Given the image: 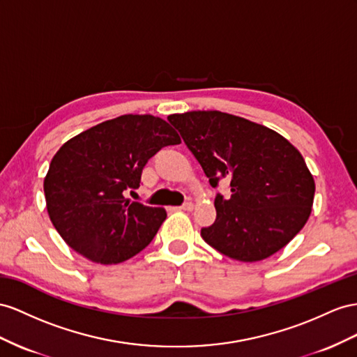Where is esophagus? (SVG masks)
<instances>
[{
    "mask_svg": "<svg viewBox=\"0 0 357 357\" xmlns=\"http://www.w3.org/2000/svg\"><path fill=\"white\" fill-rule=\"evenodd\" d=\"M193 208H195L193 204H191V202H185L184 205L178 206L176 209H179V211H193Z\"/></svg>",
    "mask_w": 357,
    "mask_h": 357,
    "instance_id": "34e87169",
    "label": "esophagus"
}]
</instances>
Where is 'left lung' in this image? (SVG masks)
Returning <instances> with one entry per match:
<instances>
[{"label":"left lung","mask_w":357,"mask_h":357,"mask_svg":"<svg viewBox=\"0 0 357 357\" xmlns=\"http://www.w3.org/2000/svg\"><path fill=\"white\" fill-rule=\"evenodd\" d=\"M217 195L215 222L200 235L211 248L241 262L262 261L294 238L312 211L315 182L301 153L285 137L244 117L217 112L170 114Z\"/></svg>","instance_id":"obj_1"}]
</instances>
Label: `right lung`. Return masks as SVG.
<instances>
[{"mask_svg": "<svg viewBox=\"0 0 357 357\" xmlns=\"http://www.w3.org/2000/svg\"><path fill=\"white\" fill-rule=\"evenodd\" d=\"M178 143V132L152 114H123L72 137L43 181L48 215L61 238L104 266L142 252L166 220V209L130 202L123 191L139 188L149 158Z\"/></svg>", "mask_w": 357, "mask_h": 357, "instance_id": "obj_1", "label": "right lung"}]
</instances>
